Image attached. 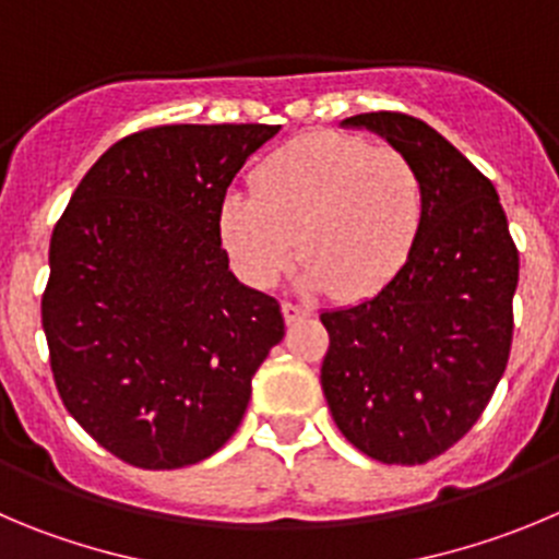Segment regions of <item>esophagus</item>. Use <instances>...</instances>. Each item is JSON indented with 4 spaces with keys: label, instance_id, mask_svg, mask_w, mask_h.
Returning a JSON list of instances; mask_svg holds the SVG:
<instances>
[{
    "label": "esophagus",
    "instance_id": "1",
    "mask_svg": "<svg viewBox=\"0 0 559 559\" xmlns=\"http://www.w3.org/2000/svg\"><path fill=\"white\" fill-rule=\"evenodd\" d=\"M281 311H284V320L289 322H297V320H306V317H309V309H304V306H297V304H289V300H286V304H281Z\"/></svg>",
    "mask_w": 559,
    "mask_h": 559
}]
</instances>
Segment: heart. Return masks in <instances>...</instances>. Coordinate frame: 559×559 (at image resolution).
Here are the masks:
<instances>
[{"label": "heart", "mask_w": 559, "mask_h": 559, "mask_svg": "<svg viewBox=\"0 0 559 559\" xmlns=\"http://www.w3.org/2000/svg\"><path fill=\"white\" fill-rule=\"evenodd\" d=\"M425 203V181L408 154L320 132L270 154L255 168L253 192H226L217 228L245 284H275L297 242L306 286L364 300L405 267Z\"/></svg>", "instance_id": "obj_1"}]
</instances>
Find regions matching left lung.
Instances as JSON below:
<instances>
[{"mask_svg":"<svg viewBox=\"0 0 559 559\" xmlns=\"http://www.w3.org/2000/svg\"><path fill=\"white\" fill-rule=\"evenodd\" d=\"M425 181V223L408 262L350 309L322 311V391L342 436L380 463L416 466L483 416L513 342L519 250L497 187L432 127L405 112L353 115Z\"/></svg>","mask_w":559,"mask_h":559,"instance_id":"1","label":"left lung"}]
</instances>
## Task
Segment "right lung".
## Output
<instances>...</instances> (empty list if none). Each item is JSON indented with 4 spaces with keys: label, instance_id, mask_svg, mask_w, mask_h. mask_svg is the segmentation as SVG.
I'll use <instances>...</instances> for the list:
<instances>
[{
    "label": "right lung",
    "instance_id": "add662e5",
    "mask_svg": "<svg viewBox=\"0 0 559 559\" xmlns=\"http://www.w3.org/2000/svg\"><path fill=\"white\" fill-rule=\"evenodd\" d=\"M281 127L170 123L104 151L57 221L40 300L62 405L138 468L215 455L284 338L221 248V201Z\"/></svg>",
    "mask_w": 559,
    "mask_h": 559
}]
</instances>
